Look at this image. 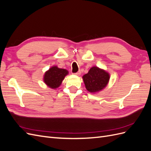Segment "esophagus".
Instances as JSON below:
<instances>
[{"label": "esophagus", "mask_w": 151, "mask_h": 151, "mask_svg": "<svg viewBox=\"0 0 151 151\" xmlns=\"http://www.w3.org/2000/svg\"><path fill=\"white\" fill-rule=\"evenodd\" d=\"M81 71L79 70V71H78L77 72H76V73H74V74H75V75H76V76H79L80 74H81Z\"/></svg>", "instance_id": "1"}]
</instances>
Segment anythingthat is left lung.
Segmentation results:
<instances>
[{
  "mask_svg": "<svg viewBox=\"0 0 151 151\" xmlns=\"http://www.w3.org/2000/svg\"><path fill=\"white\" fill-rule=\"evenodd\" d=\"M83 79L86 89L91 93H95L101 91L107 86L109 74L98 67H93L88 74L83 76Z\"/></svg>",
  "mask_w": 151,
  "mask_h": 151,
  "instance_id": "obj_1",
  "label": "left lung"
}]
</instances>
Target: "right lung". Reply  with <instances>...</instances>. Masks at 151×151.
Segmentation results:
<instances>
[{
    "instance_id": "1",
    "label": "right lung",
    "mask_w": 151,
    "mask_h": 151,
    "mask_svg": "<svg viewBox=\"0 0 151 151\" xmlns=\"http://www.w3.org/2000/svg\"><path fill=\"white\" fill-rule=\"evenodd\" d=\"M68 70L58 68L57 66H53L45 73L43 77L44 83L50 88L56 89L60 86L68 74Z\"/></svg>"
}]
</instances>
